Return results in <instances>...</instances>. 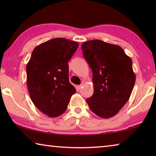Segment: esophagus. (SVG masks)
<instances>
[{"mask_svg": "<svg viewBox=\"0 0 156 156\" xmlns=\"http://www.w3.org/2000/svg\"><path fill=\"white\" fill-rule=\"evenodd\" d=\"M82 87H83V85H82V84H81V85H78L77 86V89H78V90H80L81 88H82Z\"/></svg>", "mask_w": 156, "mask_h": 156, "instance_id": "obj_1", "label": "esophagus"}]
</instances>
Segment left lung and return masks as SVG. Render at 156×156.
Here are the masks:
<instances>
[{
	"label": "left lung",
	"instance_id": "left-lung-1",
	"mask_svg": "<svg viewBox=\"0 0 156 156\" xmlns=\"http://www.w3.org/2000/svg\"><path fill=\"white\" fill-rule=\"evenodd\" d=\"M83 54L93 72L90 109L102 118L117 114L130 98L136 82L132 60L120 46L100 40L84 42Z\"/></svg>",
	"mask_w": 156,
	"mask_h": 156
}]
</instances>
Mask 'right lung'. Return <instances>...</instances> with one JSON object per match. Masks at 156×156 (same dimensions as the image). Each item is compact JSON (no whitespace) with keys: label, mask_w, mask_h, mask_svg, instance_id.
Wrapping results in <instances>:
<instances>
[{"label":"right lung","mask_w":156,"mask_h":156,"mask_svg":"<svg viewBox=\"0 0 156 156\" xmlns=\"http://www.w3.org/2000/svg\"><path fill=\"white\" fill-rule=\"evenodd\" d=\"M77 42L56 38L39 44L27 64V84L36 107L51 118L67 108L76 89L69 81L68 62L78 47Z\"/></svg>","instance_id":"right-lung-1"}]
</instances>
